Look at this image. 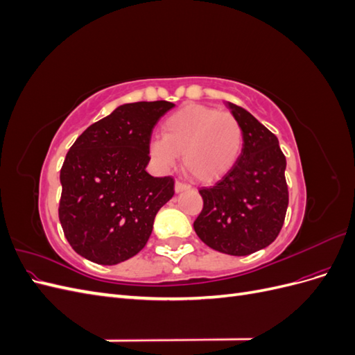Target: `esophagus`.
<instances>
[{"instance_id":"obj_1","label":"esophagus","mask_w":355,"mask_h":355,"mask_svg":"<svg viewBox=\"0 0 355 355\" xmlns=\"http://www.w3.org/2000/svg\"><path fill=\"white\" fill-rule=\"evenodd\" d=\"M188 188H189V185H187L185 182H182V180H176V184H175V191H176V192L185 191V189H188Z\"/></svg>"}]
</instances>
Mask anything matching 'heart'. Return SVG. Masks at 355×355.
Segmentation results:
<instances>
[{
    "instance_id": "obj_1",
    "label": "heart",
    "mask_w": 355,
    "mask_h": 355,
    "mask_svg": "<svg viewBox=\"0 0 355 355\" xmlns=\"http://www.w3.org/2000/svg\"><path fill=\"white\" fill-rule=\"evenodd\" d=\"M243 127L231 112L188 105L173 112L153 139L149 151L155 163L170 167L182 154L184 167L198 182L227 175L243 151Z\"/></svg>"
}]
</instances>
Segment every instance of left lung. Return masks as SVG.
Wrapping results in <instances>:
<instances>
[{
  "instance_id": "obj_1",
  "label": "left lung",
  "mask_w": 355,
  "mask_h": 355,
  "mask_svg": "<svg viewBox=\"0 0 355 355\" xmlns=\"http://www.w3.org/2000/svg\"><path fill=\"white\" fill-rule=\"evenodd\" d=\"M228 106L243 127V151L216 184L200 188L202 210L194 230L211 249L245 256L270 245L282 231L288 206L286 157L277 136L250 112Z\"/></svg>"
}]
</instances>
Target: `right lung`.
Returning a JSON list of instances; mask_svg holds the SVG:
<instances>
[{"instance_id": "add662e5", "label": "right lung", "mask_w": 355, "mask_h": 355, "mask_svg": "<svg viewBox=\"0 0 355 355\" xmlns=\"http://www.w3.org/2000/svg\"><path fill=\"white\" fill-rule=\"evenodd\" d=\"M175 103H125L78 136L60 168L59 220L72 249L115 265L141 252L157 211L175 194L171 176L145 170L155 124Z\"/></svg>"}]
</instances>
